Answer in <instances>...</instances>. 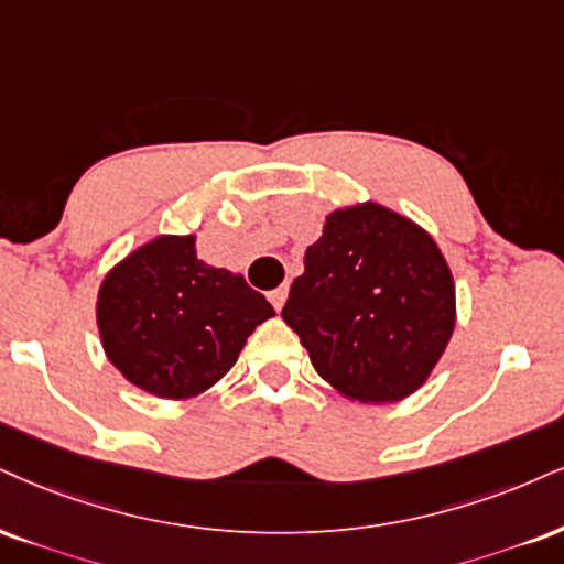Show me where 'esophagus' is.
Here are the masks:
<instances>
[{
	"mask_svg": "<svg viewBox=\"0 0 564 564\" xmlns=\"http://www.w3.org/2000/svg\"><path fill=\"white\" fill-rule=\"evenodd\" d=\"M284 301H288V288H276V290H271V293H269V303L274 305L276 314H280V311H282Z\"/></svg>",
	"mask_w": 564,
	"mask_h": 564,
	"instance_id": "obj_1",
	"label": "esophagus"
}]
</instances>
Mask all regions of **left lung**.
Returning <instances> with one entry per match:
<instances>
[{
	"label": "left lung",
	"instance_id": "left-lung-1",
	"mask_svg": "<svg viewBox=\"0 0 564 564\" xmlns=\"http://www.w3.org/2000/svg\"><path fill=\"white\" fill-rule=\"evenodd\" d=\"M303 263L282 318L318 377L371 405L413 394L455 329V282L434 238L368 200L332 212Z\"/></svg>",
	"mask_w": 564,
	"mask_h": 564
}]
</instances>
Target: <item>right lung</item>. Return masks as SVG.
I'll return each mask as SVG.
<instances>
[{"label": "right lung", "mask_w": 564, "mask_h": 564, "mask_svg": "<svg viewBox=\"0 0 564 564\" xmlns=\"http://www.w3.org/2000/svg\"><path fill=\"white\" fill-rule=\"evenodd\" d=\"M274 316L242 274L208 267L196 235H159L104 276L96 324L107 358L130 384L162 400L206 392Z\"/></svg>", "instance_id": "1"}]
</instances>
